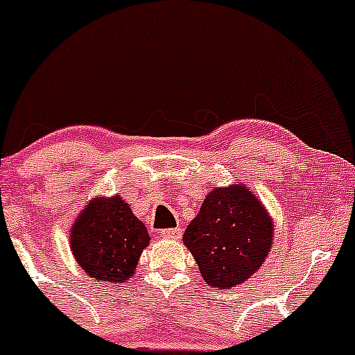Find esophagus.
Masks as SVG:
<instances>
[{
    "mask_svg": "<svg viewBox=\"0 0 355 355\" xmlns=\"http://www.w3.org/2000/svg\"><path fill=\"white\" fill-rule=\"evenodd\" d=\"M181 234V229H164V231H160V237L162 239H179Z\"/></svg>",
    "mask_w": 355,
    "mask_h": 355,
    "instance_id": "34e87169",
    "label": "esophagus"
}]
</instances>
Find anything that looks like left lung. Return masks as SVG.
Instances as JSON below:
<instances>
[{"instance_id":"obj_1","label":"left lung","mask_w":355,"mask_h":355,"mask_svg":"<svg viewBox=\"0 0 355 355\" xmlns=\"http://www.w3.org/2000/svg\"><path fill=\"white\" fill-rule=\"evenodd\" d=\"M273 218L250 186H217L186 227L182 243L211 287L232 288L258 272L273 244Z\"/></svg>"}]
</instances>
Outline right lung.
Returning a JSON list of instances; mask_svg holds the SVG:
<instances>
[{
	"label": "right lung",
	"mask_w": 355,
	"mask_h": 355,
	"mask_svg": "<svg viewBox=\"0 0 355 355\" xmlns=\"http://www.w3.org/2000/svg\"><path fill=\"white\" fill-rule=\"evenodd\" d=\"M148 243L147 227L119 193L90 200L69 229L73 257L96 282H128Z\"/></svg>",
	"instance_id": "right-lung-1"
}]
</instances>
